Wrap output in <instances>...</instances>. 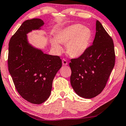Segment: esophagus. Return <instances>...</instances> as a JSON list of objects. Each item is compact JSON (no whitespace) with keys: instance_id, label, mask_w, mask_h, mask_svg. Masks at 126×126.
<instances>
[{"instance_id":"esophagus-1","label":"esophagus","mask_w":126,"mask_h":126,"mask_svg":"<svg viewBox=\"0 0 126 126\" xmlns=\"http://www.w3.org/2000/svg\"><path fill=\"white\" fill-rule=\"evenodd\" d=\"M62 63H63V65H68V62L66 61V60L65 59H63V60H62Z\"/></svg>"}]
</instances>
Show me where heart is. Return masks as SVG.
<instances>
[{
  "instance_id": "obj_1",
  "label": "heart",
  "mask_w": 126,
  "mask_h": 126,
  "mask_svg": "<svg viewBox=\"0 0 126 126\" xmlns=\"http://www.w3.org/2000/svg\"><path fill=\"white\" fill-rule=\"evenodd\" d=\"M92 39V32L89 27L81 24H74L60 30L56 34V39H52L51 42L58 53L63 51L59 42L66 44V50L69 55L77 58L87 50Z\"/></svg>"
}]
</instances>
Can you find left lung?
I'll return each instance as SVG.
<instances>
[{
	"mask_svg": "<svg viewBox=\"0 0 126 126\" xmlns=\"http://www.w3.org/2000/svg\"><path fill=\"white\" fill-rule=\"evenodd\" d=\"M96 30L92 45L69 63L72 87L79 96L85 99H91L102 92L115 65L112 39L99 20H96Z\"/></svg>",
	"mask_w": 126,
	"mask_h": 126,
	"instance_id": "8db88e82",
	"label": "left lung"
}]
</instances>
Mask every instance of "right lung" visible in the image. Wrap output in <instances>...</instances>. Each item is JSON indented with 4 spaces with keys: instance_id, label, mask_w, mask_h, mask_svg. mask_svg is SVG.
Masks as SVG:
<instances>
[{
    "instance_id": "right-lung-1",
    "label": "right lung",
    "mask_w": 126,
    "mask_h": 126,
    "mask_svg": "<svg viewBox=\"0 0 126 126\" xmlns=\"http://www.w3.org/2000/svg\"><path fill=\"white\" fill-rule=\"evenodd\" d=\"M44 25L41 19L26 20L8 45V70L15 88L24 99L35 104L49 98L53 79L62 66L59 56L45 54L28 42L27 34Z\"/></svg>"
}]
</instances>
